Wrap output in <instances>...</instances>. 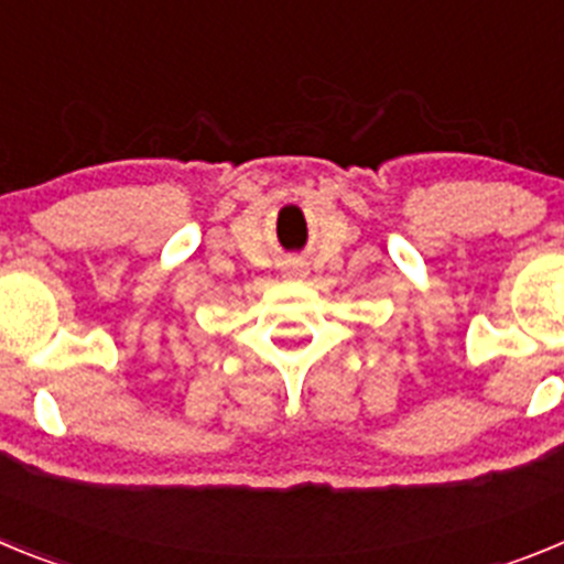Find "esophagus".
<instances>
[{"label": "esophagus", "mask_w": 564, "mask_h": 564, "mask_svg": "<svg viewBox=\"0 0 564 564\" xmlns=\"http://www.w3.org/2000/svg\"><path fill=\"white\" fill-rule=\"evenodd\" d=\"M288 276H293V279L305 276V265H299V262H291V265H288Z\"/></svg>", "instance_id": "1"}]
</instances>
